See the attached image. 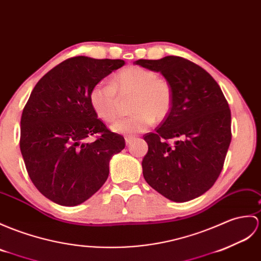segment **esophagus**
<instances>
[{"label":"esophagus","instance_id":"obj_1","mask_svg":"<svg viewBox=\"0 0 261 261\" xmlns=\"http://www.w3.org/2000/svg\"><path fill=\"white\" fill-rule=\"evenodd\" d=\"M135 139H136L135 137H130V136L129 137H125V143L129 145L133 140H135Z\"/></svg>","mask_w":261,"mask_h":261}]
</instances>
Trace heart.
I'll return each mask as SVG.
<instances>
[{"instance_id": "b5f03b06", "label": "heart", "mask_w": 261, "mask_h": 261, "mask_svg": "<svg viewBox=\"0 0 261 261\" xmlns=\"http://www.w3.org/2000/svg\"><path fill=\"white\" fill-rule=\"evenodd\" d=\"M130 118L119 120L111 126L121 135L147 131L154 119L161 121L172 107V89L154 71L141 66H128L112 77L110 84L99 82L90 91V103L100 119L112 122L119 116V96H132Z\"/></svg>"}]
</instances>
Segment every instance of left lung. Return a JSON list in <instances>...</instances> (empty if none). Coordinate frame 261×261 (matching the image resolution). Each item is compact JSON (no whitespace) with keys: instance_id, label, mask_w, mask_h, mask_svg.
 Here are the masks:
<instances>
[{"instance_id":"8db88e82","label":"left lung","mask_w":261,"mask_h":261,"mask_svg":"<svg viewBox=\"0 0 261 261\" xmlns=\"http://www.w3.org/2000/svg\"><path fill=\"white\" fill-rule=\"evenodd\" d=\"M159 72L172 89V107L154 133L144 136L145 181L174 202L200 197L214 186L231 141V113L220 87L207 71L180 57L138 60ZM178 137L173 146L166 141Z\"/></svg>"}]
</instances>
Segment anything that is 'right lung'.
I'll use <instances>...</instances> for the list:
<instances>
[{
  "label": "right lung",
  "instance_id": "add662e5",
  "mask_svg": "<svg viewBox=\"0 0 261 261\" xmlns=\"http://www.w3.org/2000/svg\"><path fill=\"white\" fill-rule=\"evenodd\" d=\"M124 65L123 60L74 57L36 83L21 118L20 149L42 195L60 205H77L106 182L112 155L124 139L107 129L90 103L94 84ZM100 134L93 143L87 138Z\"/></svg>",
  "mask_w": 261,
  "mask_h": 261
}]
</instances>
